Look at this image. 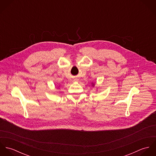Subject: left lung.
Instances as JSON below:
<instances>
[{"instance_id":"1","label":"left lung","mask_w":156,"mask_h":156,"mask_svg":"<svg viewBox=\"0 0 156 156\" xmlns=\"http://www.w3.org/2000/svg\"><path fill=\"white\" fill-rule=\"evenodd\" d=\"M91 85H92V86L93 87L95 86V83H93V82H92V83H91Z\"/></svg>"}]
</instances>
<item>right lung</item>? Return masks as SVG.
Returning <instances> with one entry per match:
<instances>
[{"instance_id":"obj_1","label":"right lung","mask_w":156,"mask_h":156,"mask_svg":"<svg viewBox=\"0 0 156 156\" xmlns=\"http://www.w3.org/2000/svg\"><path fill=\"white\" fill-rule=\"evenodd\" d=\"M58 87H60V86H58ZM59 87H58V88H59Z\"/></svg>"}]
</instances>
